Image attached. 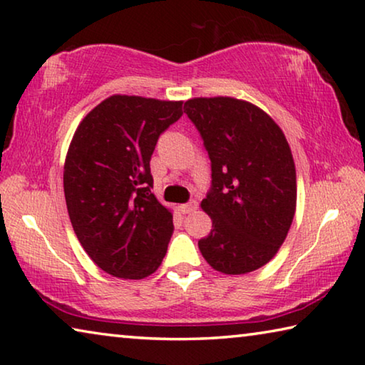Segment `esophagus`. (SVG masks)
<instances>
[{
	"mask_svg": "<svg viewBox=\"0 0 365 365\" xmlns=\"http://www.w3.org/2000/svg\"><path fill=\"white\" fill-rule=\"evenodd\" d=\"M198 210V203L196 201H190L187 205H180V212L182 214H192Z\"/></svg>",
	"mask_w": 365,
	"mask_h": 365,
	"instance_id": "34e87169",
	"label": "esophagus"
}]
</instances>
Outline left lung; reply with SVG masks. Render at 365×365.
Listing matches in <instances>:
<instances>
[{
	"label": "left lung",
	"mask_w": 365,
	"mask_h": 365,
	"mask_svg": "<svg viewBox=\"0 0 365 365\" xmlns=\"http://www.w3.org/2000/svg\"><path fill=\"white\" fill-rule=\"evenodd\" d=\"M185 113L211 159L201 207L212 229L198 242L201 255L219 273H252L274 258L296 214L291 148L276 121L247 101L195 97Z\"/></svg>",
	"instance_id": "left-lung-1"
}]
</instances>
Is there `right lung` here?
Listing matches in <instances>:
<instances>
[{
  "label": "right lung",
  "mask_w": 365,
  "mask_h": 365,
  "mask_svg": "<svg viewBox=\"0 0 365 365\" xmlns=\"http://www.w3.org/2000/svg\"><path fill=\"white\" fill-rule=\"evenodd\" d=\"M182 101L115 94L81 121L63 187L78 240L101 269L143 279L159 268L172 212L151 193V155L160 133L182 117Z\"/></svg>",
  "instance_id": "1"
}]
</instances>
